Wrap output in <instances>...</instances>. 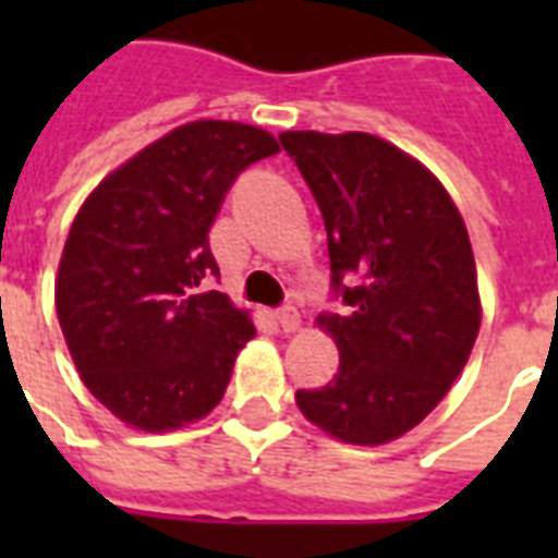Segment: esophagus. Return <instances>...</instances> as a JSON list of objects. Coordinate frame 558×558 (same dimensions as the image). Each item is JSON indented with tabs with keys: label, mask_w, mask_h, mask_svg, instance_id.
<instances>
[{
	"label": "esophagus",
	"mask_w": 558,
	"mask_h": 558,
	"mask_svg": "<svg viewBox=\"0 0 558 558\" xmlns=\"http://www.w3.org/2000/svg\"><path fill=\"white\" fill-rule=\"evenodd\" d=\"M275 318H278L280 330H283V332L301 330V313H298L295 306H283V310H280V313L275 315Z\"/></svg>",
	"instance_id": "34e87169"
}]
</instances>
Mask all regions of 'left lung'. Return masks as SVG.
Segmentation results:
<instances>
[{
	"instance_id": "8db88e82",
	"label": "left lung",
	"mask_w": 558,
	"mask_h": 558,
	"mask_svg": "<svg viewBox=\"0 0 558 558\" xmlns=\"http://www.w3.org/2000/svg\"><path fill=\"white\" fill-rule=\"evenodd\" d=\"M280 144L322 208L332 287L350 306L315 318L339 373L295 402L336 440L385 446L432 414L475 348L466 222L440 179L379 135L289 130Z\"/></svg>"
}]
</instances>
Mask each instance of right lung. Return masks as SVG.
<instances>
[{"mask_svg": "<svg viewBox=\"0 0 558 558\" xmlns=\"http://www.w3.org/2000/svg\"><path fill=\"white\" fill-rule=\"evenodd\" d=\"M278 150L260 126L191 121L112 170L77 210L57 266V322L83 385L130 428L173 432L226 393L257 330L248 310L199 289L219 275L208 231L236 173Z\"/></svg>", "mask_w": 558, "mask_h": 558, "instance_id": "1", "label": "right lung"}]
</instances>
